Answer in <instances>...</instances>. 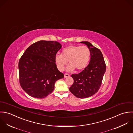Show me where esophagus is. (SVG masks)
Returning <instances> with one entry per match:
<instances>
[{
    "instance_id": "esophagus-1",
    "label": "esophagus",
    "mask_w": 133,
    "mask_h": 133,
    "mask_svg": "<svg viewBox=\"0 0 133 133\" xmlns=\"http://www.w3.org/2000/svg\"><path fill=\"white\" fill-rule=\"evenodd\" d=\"M69 76H70L69 74H68V73H65V74H64V77H65V78H66V77H69Z\"/></svg>"
}]
</instances>
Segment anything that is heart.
Returning a JSON list of instances; mask_svg holds the SVG:
<instances>
[{
  "label": "heart",
  "mask_w": 133,
  "mask_h": 133,
  "mask_svg": "<svg viewBox=\"0 0 133 133\" xmlns=\"http://www.w3.org/2000/svg\"><path fill=\"white\" fill-rule=\"evenodd\" d=\"M91 57L90 50L86 46L70 45L62 50V54H57L55 60L57 68L63 71L69 61L67 71H71L75 69L80 71L85 69L88 64Z\"/></svg>",
  "instance_id": "b5f03b06"
}]
</instances>
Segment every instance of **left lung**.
Listing matches in <instances>:
<instances>
[{
  "label": "left lung",
  "instance_id": "8db88e82",
  "mask_svg": "<svg viewBox=\"0 0 133 133\" xmlns=\"http://www.w3.org/2000/svg\"><path fill=\"white\" fill-rule=\"evenodd\" d=\"M81 43L88 46L91 52V59L83 71L78 74L71 75L74 83L69 89L77 97L84 98L94 95L99 90L106 66L102 53L98 48L89 42Z\"/></svg>",
  "mask_w": 133,
  "mask_h": 133
}]
</instances>
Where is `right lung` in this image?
Here are the masks:
<instances>
[{
    "label": "right lung",
    "instance_id": "add662e5",
    "mask_svg": "<svg viewBox=\"0 0 133 133\" xmlns=\"http://www.w3.org/2000/svg\"><path fill=\"white\" fill-rule=\"evenodd\" d=\"M61 45L57 41H39L31 45L18 62L21 87L30 96L43 98L50 94L56 82L64 77L55 57Z\"/></svg>",
    "mask_w": 133,
    "mask_h": 133
}]
</instances>
